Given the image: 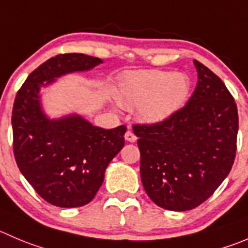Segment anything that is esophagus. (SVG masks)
Returning a JSON list of instances; mask_svg holds the SVG:
<instances>
[{
    "label": "esophagus",
    "mask_w": 248,
    "mask_h": 248,
    "mask_svg": "<svg viewBox=\"0 0 248 248\" xmlns=\"http://www.w3.org/2000/svg\"><path fill=\"white\" fill-rule=\"evenodd\" d=\"M125 140L129 141V142H135L136 136L134 135V133L131 130H128L125 133Z\"/></svg>",
    "instance_id": "obj_1"
}]
</instances>
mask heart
<instances>
[{
  "instance_id": "obj_1",
  "label": "heart",
  "mask_w": 248,
  "mask_h": 248,
  "mask_svg": "<svg viewBox=\"0 0 248 248\" xmlns=\"http://www.w3.org/2000/svg\"><path fill=\"white\" fill-rule=\"evenodd\" d=\"M191 91L185 73L148 69L129 73L120 81L118 101L125 108L138 107L141 120L155 124L178 112Z\"/></svg>"
}]
</instances>
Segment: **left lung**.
Segmentation results:
<instances>
[{"instance_id": "1", "label": "left lung", "mask_w": 248, "mask_h": 248, "mask_svg": "<svg viewBox=\"0 0 248 248\" xmlns=\"http://www.w3.org/2000/svg\"><path fill=\"white\" fill-rule=\"evenodd\" d=\"M193 64L199 81L187 103L164 122L133 126L143 188L168 211L203 203L230 173L236 155L234 97L211 69L196 60Z\"/></svg>"}]
</instances>
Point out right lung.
Here are the masks:
<instances>
[{"label":"right lung","mask_w":248,"mask_h":248,"mask_svg":"<svg viewBox=\"0 0 248 248\" xmlns=\"http://www.w3.org/2000/svg\"><path fill=\"white\" fill-rule=\"evenodd\" d=\"M100 63V58L82 53L57 55L27 78L14 100L16 162L34 190L53 206L74 208L93 201L106 168L124 146L126 126L106 130L78 114L49 119L42 112L40 87Z\"/></svg>","instance_id":"add662e5"}]
</instances>
